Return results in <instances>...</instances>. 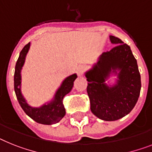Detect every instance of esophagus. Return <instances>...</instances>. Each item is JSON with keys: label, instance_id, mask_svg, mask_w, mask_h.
<instances>
[{"label": "esophagus", "instance_id": "esophagus-1", "mask_svg": "<svg viewBox=\"0 0 152 152\" xmlns=\"http://www.w3.org/2000/svg\"><path fill=\"white\" fill-rule=\"evenodd\" d=\"M85 66H79L77 68V74L78 76H82L84 74V72H85Z\"/></svg>", "mask_w": 152, "mask_h": 152}]
</instances>
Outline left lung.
I'll use <instances>...</instances> for the list:
<instances>
[{
  "label": "left lung",
  "mask_w": 152,
  "mask_h": 152,
  "mask_svg": "<svg viewBox=\"0 0 152 152\" xmlns=\"http://www.w3.org/2000/svg\"><path fill=\"white\" fill-rule=\"evenodd\" d=\"M117 44L110 51L102 53L92 68L85 73L90 109L98 118L114 121L130 113L138 100L141 75L137 60L130 47L120 39L110 36ZM111 73L118 75L117 83L110 87L104 81Z\"/></svg>",
  "instance_id": "1"
}]
</instances>
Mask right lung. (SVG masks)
I'll return each mask as SVG.
<instances>
[{"label":"right lung","instance_id":"obj_1","mask_svg":"<svg viewBox=\"0 0 152 152\" xmlns=\"http://www.w3.org/2000/svg\"><path fill=\"white\" fill-rule=\"evenodd\" d=\"M30 47V42L24 46L20 52L19 57L18 59L15 64V75H14V86L15 91L16 97L19 102L20 106L30 118L36 122L41 124L51 125L58 123L64 116L66 111L63 99L67 94L72 89L74 81L77 78V75L74 74L70 75L64 80L61 87L59 88L53 99L47 104H44L40 107H32L27 102L23 97L21 91V70L23 67L27 53Z\"/></svg>","mask_w":152,"mask_h":152}]
</instances>
